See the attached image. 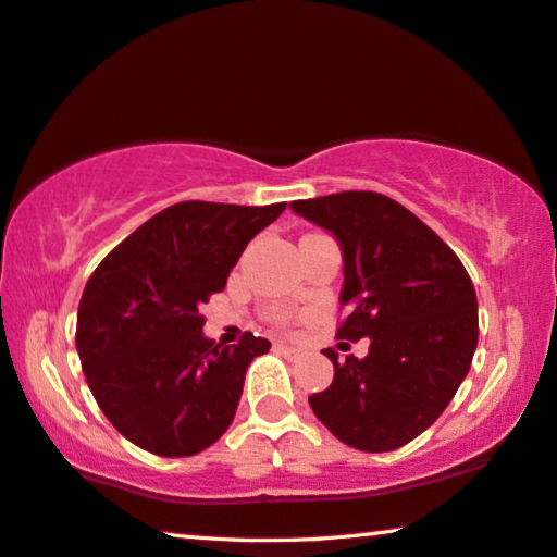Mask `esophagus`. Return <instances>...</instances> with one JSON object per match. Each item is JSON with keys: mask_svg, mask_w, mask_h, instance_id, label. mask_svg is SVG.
Returning <instances> with one entry per match:
<instances>
[{"mask_svg": "<svg viewBox=\"0 0 557 557\" xmlns=\"http://www.w3.org/2000/svg\"><path fill=\"white\" fill-rule=\"evenodd\" d=\"M276 349L281 354H286V357H292V359H296L298 354H301V349H298V346H292V344H276Z\"/></svg>", "mask_w": 557, "mask_h": 557, "instance_id": "1", "label": "esophagus"}]
</instances>
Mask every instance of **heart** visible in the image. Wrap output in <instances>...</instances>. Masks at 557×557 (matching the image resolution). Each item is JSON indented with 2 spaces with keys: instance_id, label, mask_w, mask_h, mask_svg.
<instances>
[{
  "instance_id": "obj_1",
  "label": "heart",
  "mask_w": 557,
  "mask_h": 557,
  "mask_svg": "<svg viewBox=\"0 0 557 557\" xmlns=\"http://www.w3.org/2000/svg\"><path fill=\"white\" fill-rule=\"evenodd\" d=\"M278 321H286V317H284V313H278V317H276Z\"/></svg>"
}]
</instances>
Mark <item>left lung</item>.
<instances>
[{
    "label": "left lung",
    "mask_w": 557,
    "mask_h": 557,
    "mask_svg": "<svg viewBox=\"0 0 557 557\" xmlns=\"http://www.w3.org/2000/svg\"><path fill=\"white\" fill-rule=\"evenodd\" d=\"M294 213L342 246L336 336L369 338L364 359L326 349L329 389L311 394L321 424L361 453H392L453 401L478 349V296L457 253L397 200L372 190L294 200Z\"/></svg>",
    "instance_id": "obj_1"
}]
</instances>
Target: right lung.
I'll list each match as a JSON object with an SVG mask.
<instances>
[{"label": "right lung", "mask_w": 557, "mask_h": 557, "mask_svg": "<svg viewBox=\"0 0 557 557\" xmlns=\"http://www.w3.org/2000/svg\"><path fill=\"white\" fill-rule=\"evenodd\" d=\"M284 208L183 200L95 269L75 344L95 401L133 445L190 457L231 426L246 369L271 342L246 332L233 346L215 344L198 309L223 292L248 240Z\"/></svg>", "instance_id": "obj_1"}]
</instances>
